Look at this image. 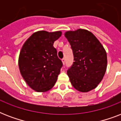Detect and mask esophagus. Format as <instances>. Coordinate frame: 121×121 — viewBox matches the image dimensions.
<instances>
[{
    "instance_id": "obj_1",
    "label": "esophagus",
    "mask_w": 121,
    "mask_h": 121,
    "mask_svg": "<svg viewBox=\"0 0 121 121\" xmlns=\"http://www.w3.org/2000/svg\"><path fill=\"white\" fill-rule=\"evenodd\" d=\"M62 62L63 64H65V58H63L62 59Z\"/></svg>"
}]
</instances>
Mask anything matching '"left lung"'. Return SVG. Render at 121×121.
Instances as JSON below:
<instances>
[{
  "label": "left lung",
  "mask_w": 121,
  "mask_h": 121,
  "mask_svg": "<svg viewBox=\"0 0 121 121\" xmlns=\"http://www.w3.org/2000/svg\"><path fill=\"white\" fill-rule=\"evenodd\" d=\"M71 45L74 62L67 70L74 88L87 92L97 87L107 68V54L97 38L90 31L79 29L65 34Z\"/></svg>",
  "instance_id": "1"
}]
</instances>
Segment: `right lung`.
Here are the masks:
<instances>
[{
	"label": "right lung",
	"instance_id": "obj_1",
	"mask_svg": "<svg viewBox=\"0 0 121 121\" xmlns=\"http://www.w3.org/2000/svg\"><path fill=\"white\" fill-rule=\"evenodd\" d=\"M61 36V31H38L22 47L19 58L20 72L27 84L36 92L50 90L56 82L63 63L53 43Z\"/></svg>",
	"mask_w": 121,
	"mask_h": 121
}]
</instances>
